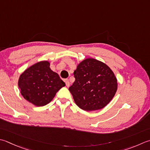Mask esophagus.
Returning <instances> with one entry per match:
<instances>
[{"label": "esophagus", "mask_w": 150, "mask_h": 150, "mask_svg": "<svg viewBox=\"0 0 150 150\" xmlns=\"http://www.w3.org/2000/svg\"><path fill=\"white\" fill-rule=\"evenodd\" d=\"M65 82H66V84L67 87H69V85H70V83H69V81L68 79H66Z\"/></svg>", "instance_id": "34e87169"}]
</instances>
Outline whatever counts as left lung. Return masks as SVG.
<instances>
[{
  "label": "left lung",
  "instance_id": "1",
  "mask_svg": "<svg viewBox=\"0 0 150 150\" xmlns=\"http://www.w3.org/2000/svg\"><path fill=\"white\" fill-rule=\"evenodd\" d=\"M75 81L69 88L77 106L90 112L104 108L118 89L112 70L106 64L92 58L79 63L74 71Z\"/></svg>",
  "mask_w": 150,
  "mask_h": 150
}]
</instances>
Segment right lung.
<instances>
[{
  "label": "right lung",
  "instance_id": "add662e5",
  "mask_svg": "<svg viewBox=\"0 0 150 150\" xmlns=\"http://www.w3.org/2000/svg\"><path fill=\"white\" fill-rule=\"evenodd\" d=\"M50 64L48 60L38 62L19 76L18 86L21 94L36 107L49 103L58 91L66 86L58 73L50 68Z\"/></svg>",
  "mask_w": 150,
  "mask_h": 150
}]
</instances>
